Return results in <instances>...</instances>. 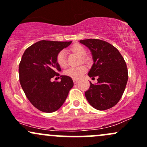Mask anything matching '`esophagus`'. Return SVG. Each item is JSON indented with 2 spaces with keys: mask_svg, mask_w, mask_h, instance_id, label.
Wrapping results in <instances>:
<instances>
[{
  "mask_svg": "<svg viewBox=\"0 0 147 147\" xmlns=\"http://www.w3.org/2000/svg\"><path fill=\"white\" fill-rule=\"evenodd\" d=\"M73 81H74V84H77L78 82V79H73Z\"/></svg>",
  "mask_w": 147,
  "mask_h": 147,
  "instance_id": "34e87169",
  "label": "esophagus"
}]
</instances>
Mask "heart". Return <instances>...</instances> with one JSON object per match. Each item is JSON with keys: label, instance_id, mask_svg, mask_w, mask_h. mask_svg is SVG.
<instances>
[{"label": "heart", "instance_id": "obj_1", "mask_svg": "<svg viewBox=\"0 0 147 147\" xmlns=\"http://www.w3.org/2000/svg\"><path fill=\"white\" fill-rule=\"evenodd\" d=\"M70 51L75 53L77 55L80 57V61L86 62L88 61V58L84 55L86 54V50L83 46L80 44H74L70 48ZM57 63L61 68H65L67 66V61L66 59L65 53L64 51H60L57 55ZM87 71V68L84 65H80L76 67H71L64 71V74L70 78L76 79L79 78L83 75Z\"/></svg>", "mask_w": 147, "mask_h": 147}]
</instances>
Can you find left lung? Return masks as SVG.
<instances>
[{"mask_svg": "<svg viewBox=\"0 0 147 147\" xmlns=\"http://www.w3.org/2000/svg\"><path fill=\"white\" fill-rule=\"evenodd\" d=\"M92 53L93 63L88 76L97 77V84L90 83L85 95L90 105L103 111L119 102L128 79L126 63L119 51L109 42L99 39L80 40Z\"/></svg>", "mask_w": 147, "mask_h": 147, "instance_id": "1", "label": "left lung"}]
</instances>
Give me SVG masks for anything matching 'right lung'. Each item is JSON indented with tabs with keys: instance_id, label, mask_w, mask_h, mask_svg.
<instances>
[{
	"instance_id": "1",
	"label": "right lung",
	"mask_w": 147,
	"mask_h": 147,
	"mask_svg": "<svg viewBox=\"0 0 147 147\" xmlns=\"http://www.w3.org/2000/svg\"><path fill=\"white\" fill-rule=\"evenodd\" d=\"M71 43L42 40L29 47L22 55L19 65L20 84L29 102L42 112L59 109L73 88V80L67 76H61L60 81H51L61 71L57 55Z\"/></svg>"
}]
</instances>
